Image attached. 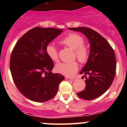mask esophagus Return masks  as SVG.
Masks as SVG:
<instances>
[{
  "label": "esophagus",
  "instance_id": "obj_1",
  "mask_svg": "<svg viewBox=\"0 0 127 127\" xmlns=\"http://www.w3.org/2000/svg\"><path fill=\"white\" fill-rule=\"evenodd\" d=\"M65 79H66V80H72V81H73V80H75V77H65Z\"/></svg>",
  "mask_w": 127,
  "mask_h": 127
}]
</instances>
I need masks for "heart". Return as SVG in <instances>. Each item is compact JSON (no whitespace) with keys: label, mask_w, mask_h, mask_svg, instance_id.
I'll return each instance as SVG.
<instances>
[{"label":"heart","mask_w":127,"mask_h":127,"mask_svg":"<svg viewBox=\"0 0 127 127\" xmlns=\"http://www.w3.org/2000/svg\"><path fill=\"white\" fill-rule=\"evenodd\" d=\"M60 43L74 50V56L79 62L84 63L87 62L90 55L87 46L84 44V37L76 33H71L60 41ZM46 53L51 60L54 62L59 61L58 52L54 45L48 44L46 47ZM56 70L59 73L67 76L72 75L78 70V64L76 61L71 63H61L56 66Z\"/></svg>","instance_id":"heart-1"}]
</instances>
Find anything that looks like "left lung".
Instances as JSON below:
<instances>
[{
    "mask_svg": "<svg viewBox=\"0 0 127 127\" xmlns=\"http://www.w3.org/2000/svg\"><path fill=\"white\" fill-rule=\"evenodd\" d=\"M68 29L80 32L89 40V57L86 64L80 72V74H85L86 86L84 90L78 93L77 95L86 100L94 99L105 93L113 82L116 72L114 52L102 35L90 28L80 27Z\"/></svg>",
    "mask_w": 127,
    "mask_h": 127,
    "instance_id": "8db88e82",
    "label": "left lung"
}]
</instances>
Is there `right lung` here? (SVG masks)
I'll return each mask as SVG.
<instances>
[{"instance_id":"obj_1","label":"right lung","mask_w":127,"mask_h":127,"mask_svg":"<svg viewBox=\"0 0 127 127\" xmlns=\"http://www.w3.org/2000/svg\"><path fill=\"white\" fill-rule=\"evenodd\" d=\"M53 28H32L16 42L10 56V68L14 83L26 98L45 102L57 93L64 79L52 72L54 63L46 53L48 43L62 32Z\"/></svg>"}]
</instances>
